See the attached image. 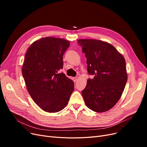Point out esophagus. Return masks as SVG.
Returning a JSON list of instances; mask_svg holds the SVG:
<instances>
[{"label": "esophagus", "mask_w": 147, "mask_h": 147, "mask_svg": "<svg viewBox=\"0 0 147 147\" xmlns=\"http://www.w3.org/2000/svg\"><path fill=\"white\" fill-rule=\"evenodd\" d=\"M78 78H73V81L74 82H76L77 81H78Z\"/></svg>", "instance_id": "esophagus-1"}]
</instances>
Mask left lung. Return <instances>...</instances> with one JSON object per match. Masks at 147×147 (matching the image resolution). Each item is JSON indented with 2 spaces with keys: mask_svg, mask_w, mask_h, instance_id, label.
Returning a JSON list of instances; mask_svg holds the SVG:
<instances>
[{
  "mask_svg": "<svg viewBox=\"0 0 147 147\" xmlns=\"http://www.w3.org/2000/svg\"><path fill=\"white\" fill-rule=\"evenodd\" d=\"M85 53L88 72L93 75L82 92L84 102L91 110L105 112L116 104L127 80L123 56L111 44L94 39H79Z\"/></svg>",
  "mask_w": 147,
  "mask_h": 147,
  "instance_id": "1",
  "label": "left lung"
}]
</instances>
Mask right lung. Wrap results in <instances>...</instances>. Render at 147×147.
<instances>
[{
	"mask_svg": "<svg viewBox=\"0 0 147 147\" xmlns=\"http://www.w3.org/2000/svg\"><path fill=\"white\" fill-rule=\"evenodd\" d=\"M69 42L46 37L28 48L22 68L28 93L41 109L57 113L64 109L74 90L73 80L63 73V55Z\"/></svg>",
	"mask_w": 147,
	"mask_h": 147,
	"instance_id": "1",
	"label": "right lung"
}]
</instances>
